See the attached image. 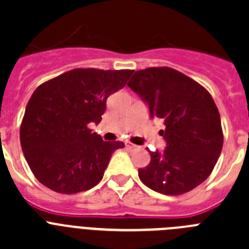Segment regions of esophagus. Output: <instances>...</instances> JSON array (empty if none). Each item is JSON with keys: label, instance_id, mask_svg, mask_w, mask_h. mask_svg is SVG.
<instances>
[{"label": "esophagus", "instance_id": "obj_1", "mask_svg": "<svg viewBox=\"0 0 249 249\" xmlns=\"http://www.w3.org/2000/svg\"><path fill=\"white\" fill-rule=\"evenodd\" d=\"M126 148L127 149H131V151H135V149H137L138 147L136 146V144H132V143H129V142H127V143H126Z\"/></svg>", "mask_w": 249, "mask_h": 249}]
</instances>
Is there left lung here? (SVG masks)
<instances>
[{
  "label": "left lung",
  "instance_id": "8db88e82",
  "mask_svg": "<svg viewBox=\"0 0 249 249\" xmlns=\"http://www.w3.org/2000/svg\"><path fill=\"white\" fill-rule=\"evenodd\" d=\"M149 107L167 147L151 152V162L138 169L148 188L168 196L183 195L212 173L223 147L221 117L203 86L169 67H149L136 72L127 83Z\"/></svg>",
  "mask_w": 249,
  "mask_h": 249
}]
</instances>
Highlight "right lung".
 I'll list each match as a JSON object with an SVG mask.
<instances>
[{
    "label": "right lung",
    "instance_id": "add662e5",
    "mask_svg": "<svg viewBox=\"0 0 249 249\" xmlns=\"http://www.w3.org/2000/svg\"><path fill=\"white\" fill-rule=\"evenodd\" d=\"M132 70L74 68L39 85L26 106L19 141L35 177L50 190L74 195L102 179L120 141L105 142L89 128L106 102L126 86Z\"/></svg>",
    "mask_w": 249,
    "mask_h": 249
}]
</instances>
